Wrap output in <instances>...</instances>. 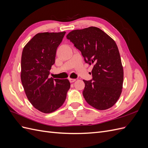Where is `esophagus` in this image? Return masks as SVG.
<instances>
[{
  "label": "esophagus",
  "mask_w": 148,
  "mask_h": 148,
  "mask_svg": "<svg viewBox=\"0 0 148 148\" xmlns=\"http://www.w3.org/2000/svg\"><path fill=\"white\" fill-rule=\"evenodd\" d=\"M69 81L70 83H73L76 81V79H73V78H69Z\"/></svg>",
  "instance_id": "34e87169"
}]
</instances>
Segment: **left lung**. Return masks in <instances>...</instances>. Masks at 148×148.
<instances>
[{
    "instance_id": "obj_1",
    "label": "left lung",
    "mask_w": 148,
    "mask_h": 148,
    "mask_svg": "<svg viewBox=\"0 0 148 148\" xmlns=\"http://www.w3.org/2000/svg\"><path fill=\"white\" fill-rule=\"evenodd\" d=\"M66 38L81 51L85 62L94 65L92 79H83L85 100L97 110L110 108L119 99L123 82V66L115 41L94 26L71 31Z\"/></svg>"
}]
</instances>
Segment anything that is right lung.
I'll list each match as a JSON object with an SVG mask.
<instances>
[{
    "label": "right lung",
    "instance_id": "1",
    "mask_svg": "<svg viewBox=\"0 0 148 148\" xmlns=\"http://www.w3.org/2000/svg\"><path fill=\"white\" fill-rule=\"evenodd\" d=\"M65 34V31L38 33L22 52L21 80L26 97L34 107L45 114L63 105L70 88L69 79L49 78Z\"/></svg>",
    "mask_w": 148,
    "mask_h": 148
}]
</instances>
